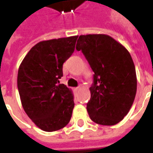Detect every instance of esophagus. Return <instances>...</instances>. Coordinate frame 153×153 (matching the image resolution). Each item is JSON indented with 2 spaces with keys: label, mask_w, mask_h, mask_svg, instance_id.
I'll list each match as a JSON object with an SVG mask.
<instances>
[{
  "label": "esophagus",
  "mask_w": 153,
  "mask_h": 153,
  "mask_svg": "<svg viewBox=\"0 0 153 153\" xmlns=\"http://www.w3.org/2000/svg\"><path fill=\"white\" fill-rule=\"evenodd\" d=\"M81 89L79 87H78V88H74V92H78V91H79V90Z\"/></svg>",
  "instance_id": "esophagus-1"
}]
</instances>
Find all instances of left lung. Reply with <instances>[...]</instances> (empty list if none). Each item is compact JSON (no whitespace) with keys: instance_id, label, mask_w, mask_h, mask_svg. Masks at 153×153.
Instances as JSON below:
<instances>
[{"instance_id":"left-lung-1","label":"left lung","mask_w":153,"mask_h":153,"mask_svg":"<svg viewBox=\"0 0 153 153\" xmlns=\"http://www.w3.org/2000/svg\"><path fill=\"white\" fill-rule=\"evenodd\" d=\"M82 51L94 72L87 104L90 119L98 125H115L127 115L137 92L133 59L122 44L106 34L80 35Z\"/></svg>"}]
</instances>
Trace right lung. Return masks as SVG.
Returning <instances> with one entry per match:
<instances>
[{
    "label": "right lung",
    "instance_id": "add662e5",
    "mask_svg": "<svg viewBox=\"0 0 153 153\" xmlns=\"http://www.w3.org/2000/svg\"><path fill=\"white\" fill-rule=\"evenodd\" d=\"M78 36L42 41L19 65L17 85L25 113L42 130L53 132L70 122L74 107L72 90L60 84L63 64L74 51Z\"/></svg>",
    "mask_w": 153,
    "mask_h": 153
}]
</instances>
